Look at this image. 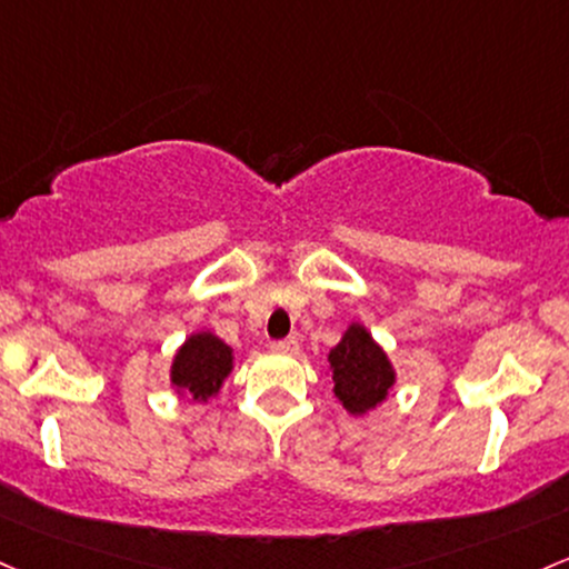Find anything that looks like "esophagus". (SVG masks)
<instances>
[{
  "label": "esophagus",
  "instance_id": "obj_1",
  "mask_svg": "<svg viewBox=\"0 0 569 569\" xmlns=\"http://www.w3.org/2000/svg\"><path fill=\"white\" fill-rule=\"evenodd\" d=\"M272 351H278V353H297L299 351V340H297V337H283V340H272Z\"/></svg>",
  "mask_w": 569,
  "mask_h": 569
}]
</instances>
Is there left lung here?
I'll list each match as a JSON object with an SVG mask.
<instances>
[{"label":"left lung","instance_id":"obj_1","mask_svg":"<svg viewBox=\"0 0 569 569\" xmlns=\"http://www.w3.org/2000/svg\"><path fill=\"white\" fill-rule=\"evenodd\" d=\"M329 365L335 370V395L351 413H367L376 408L395 383L389 359L365 327L348 329L329 353Z\"/></svg>","mask_w":569,"mask_h":569}]
</instances>
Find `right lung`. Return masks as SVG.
<instances>
[{"mask_svg": "<svg viewBox=\"0 0 569 569\" xmlns=\"http://www.w3.org/2000/svg\"><path fill=\"white\" fill-rule=\"evenodd\" d=\"M232 370V348L216 335L202 332L186 340L172 361V383L189 391L197 402H204L221 389L223 378Z\"/></svg>", "mask_w": 569, "mask_h": 569, "instance_id": "right-lung-1", "label": "right lung"}]
</instances>
